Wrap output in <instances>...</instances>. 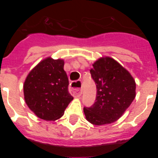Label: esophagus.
<instances>
[{
	"label": "esophagus",
	"mask_w": 158,
	"mask_h": 158,
	"mask_svg": "<svg viewBox=\"0 0 158 158\" xmlns=\"http://www.w3.org/2000/svg\"><path fill=\"white\" fill-rule=\"evenodd\" d=\"M75 83L77 84H80L81 87V81H73L71 83L70 87H69V92L71 93V94H73V96H74L75 97H78L81 95L82 90L81 87H73V85Z\"/></svg>",
	"instance_id": "34e87169"
}]
</instances>
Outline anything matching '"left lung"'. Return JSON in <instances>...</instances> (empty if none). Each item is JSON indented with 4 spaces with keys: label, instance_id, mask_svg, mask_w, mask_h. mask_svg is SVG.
<instances>
[{
    "label": "left lung",
    "instance_id": "left-lung-1",
    "mask_svg": "<svg viewBox=\"0 0 158 158\" xmlns=\"http://www.w3.org/2000/svg\"><path fill=\"white\" fill-rule=\"evenodd\" d=\"M90 73L96 84V97L91 107H84L86 119L97 126L115 122L135 99L134 78L109 57L97 60Z\"/></svg>",
    "mask_w": 158,
    "mask_h": 158
}]
</instances>
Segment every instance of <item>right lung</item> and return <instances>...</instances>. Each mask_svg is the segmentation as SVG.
<instances>
[{
  "mask_svg": "<svg viewBox=\"0 0 158 158\" xmlns=\"http://www.w3.org/2000/svg\"><path fill=\"white\" fill-rule=\"evenodd\" d=\"M69 79L64 61L47 58L27 75L24 85L25 102L39 118L54 121L63 115L73 97L68 91Z\"/></svg>",
  "mask_w": 158,
  "mask_h": 158,
  "instance_id": "1",
  "label": "right lung"
}]
</instances>
